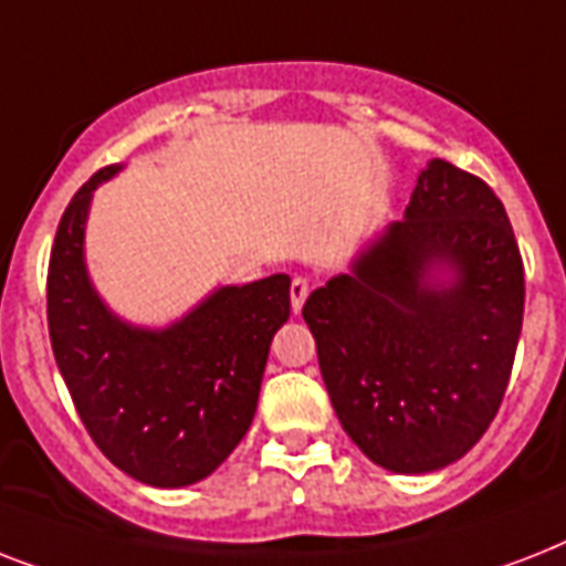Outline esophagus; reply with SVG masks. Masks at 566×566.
<instances>
[{"label":"esophagus","mask_w":566,"mask_h":566,"mask_svg":"<svg viewBox=\"0 0 566 566\" xmlns=\"http://www.w3.org/2000/svg\"><path fill=\"white\" fill-rule=\"evenodd\" d=\"M308 293H311L308 279L296 275V279L291 282V308H293V314H300L302 305H305V300H308Z\"/></svg>","instance_id":"obj_1"}]
</instances>
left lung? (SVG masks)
Instances as JSON below:
<instances>
[{"label":"left lung","instance_id":"obj_1","mask_svg":"<svg viewBox=\"0 0 566 566\" xmlns=\"http://www.w3.org/2000/svg\"><path fill=\"white\" fill-rule=\"evenodd\" d=\"M449 269L450 282L433 279ZM526 279L509 213L449 161L420 172L405 220L302 317L344 431L394 473H431L479 443L509 387Z\"/></svg>","mask_w":566,"mask_h":566}]
</instances>
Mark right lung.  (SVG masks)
<instances>
[{"mask_svg":"<svg viewBox=\"0 0 566 566\" xmlns=\"http://www.w3.org/2000/svg\"><path fill=\"white\" fill-rule=\"evenodd\" d=\"M84 181L57 222L49 255L46 317L57 370L102 455L153 488H185L231 455L252 426L270 340L291 317V275L220 287L167 328L119 319L93 291Z\"/></svg>","mask_w":566,"mask_h":566,"instance_id":"right-lung-1","label":"right lung"}]
</instances>
